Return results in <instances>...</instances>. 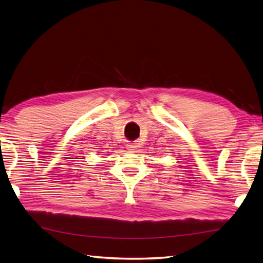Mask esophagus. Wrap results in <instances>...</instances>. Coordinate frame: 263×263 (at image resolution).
<instances>
[{
    "label": "esophagus",
    "mask_w": 263,
    "mask_h": 263,
    "mask_svg": "<svg viewBox=\"0 0 263 263\" xmlns=\"http://www.w3.org/2000/svg\"><path fill=\"white\" fill-rule=\"evenodd\" d=\"M137 146L135 145V144H133V143H129V144H127V148L128 149H130V151H133V149H135Z\"/></svg>",
    "instance_id": "1"
}]
</instances>
